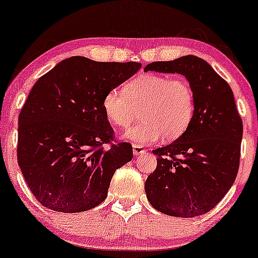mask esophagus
I'll return each mask as SVG.
<instances>
[{"instance_id": "esophagus-1", "label": "esophagus", "mask_w": 258, "mask_h": 258, "mask_svg": "<svg viewBox=\"0 0 258 258\" xmlns=\"http://www.w3.org/2000/svg\"><path fill=\"white\" fill-rule=\"evenodd\" d=\"M132 149H133V154H135L136 156L141 155V154H143V153L147 152V150L144 149V148L142 147V146H139V144H133Z\"/></svg>"}]
</instances>
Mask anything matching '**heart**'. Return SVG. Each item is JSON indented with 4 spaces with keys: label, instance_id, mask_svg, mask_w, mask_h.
Here are the masks:
<instances>
[{
    "label": "heart",
    "instance_id": "obj_1",
    "mask_svg": "<svg viewBox=\"0 0 258 258\" xmlns=\"http://www.w3.org/2000/svg\"><path fill=\"white\" fill-rule=\"evenodd\" d=\"M102 105L106 119L121 128L131 125L141 109L143 120L127 130L125 137L148 144L160 137L174 141L188 130L194 117L195 94L183 78L143 74L127 82L123 90H109Z\"/></svg>",
    "mask_w": 258,
    "mask_h": 258
}]
</instances>
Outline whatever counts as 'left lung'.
Here are the masks:
<instances>
[{
	"mask_svg": "<svg viewBox=\"0 0 258 258\" xmlns=\"http://www.w3.org/2000/svg\"><path fill=\"white\" fill-rule=\"evenodd\" d=\"M148 70L185 76L194 90L195 112L179 138L153 150L158 165L144 184L147 198L165 215H204L223 199L238 174L242 121L233 91L195 55L154 61L144 68Z\"/></svg>",
	"mask_w": 258,
	"mask_h": 258,
	"instance_id": "8db88e82",
	"label": "left lung"
}]
</instances>
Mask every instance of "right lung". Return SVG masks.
<instances>
[{
    "label": "right lung",
    "mask_w": 258,
    "mask_h": 258,
    "mask_svg": "<svg viewBox=\"0 0 258 258\" xmlns=\"http://www.w3.org/2000/svg\"><path fill=\"white\" fill-rule=\"evenodd\" d=\"M141 67L76 55L37 80L19 114L17 156L41 205L74 214L105 200L115 171L131 161L133 150L126 142L112 143L103 98Z\"/></svg>",
    "instance_id": "add662e5"
}]
</instances>
